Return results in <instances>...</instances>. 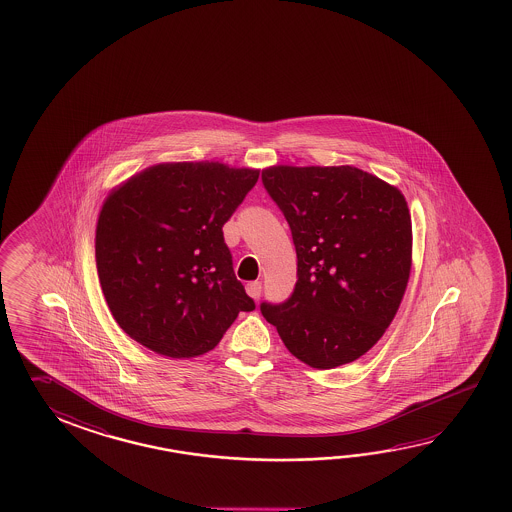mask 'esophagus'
Masks as SVG:
<instances>
[{
	"mask_svg": "<svg viewBox=\"0 0 512 512\" xmlns=\"http://www.w3.org/2000/svg\"><path fill=\"white\" fill-rule=\"evenodd\" d=\"M262 284L259 280H255V282H248L246 284V293L250 295L251 299H259L261 297Z\"/></svg>",
	"mask_w": 512,
	"mask_h": 512,
	"instance_id": "34e87169",
	"label": "esophagus"
}]
</instances>
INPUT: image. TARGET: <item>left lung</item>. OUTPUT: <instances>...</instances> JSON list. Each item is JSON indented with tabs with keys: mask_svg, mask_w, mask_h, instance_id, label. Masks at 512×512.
I'll use <instances>...</instances> for the list:
<instances>
[{
	"mask_svg": "<svg viewBox=\"0 0 512 512\" xmlns=\"http://www.w3.org/2000/svg\"><path fill=\"white\" fill-rule=\"evenodd\" d=\"M290 224L297 284L279 306L262 304L293 357L315 369L349 364L386 333L413 264L404 193L355 166L262 170Z\"/></svg>",
	"mask_w": 512,
	"mask_h": 512,
	"instance_id": "1",
	"label": "left lung"
}]
</instances>
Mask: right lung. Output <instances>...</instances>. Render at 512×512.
Masks as SVG:
<instances>
[{"instance_id": "add662e5", "label": "right lung", "mask_w": 512, "mask_h": 512, "mask_svg": "<svg viewBox=\"0 0 512 512\" xmlns=\"http://www.w3.org/2000/svg\"><path fill=\"white\" fill-rule=\"evenodd\" d=\"M257 179V168L183 161L148 166L110 190L97 217V275L128 337L163 357H199L255 309L222 226Z\"/></svg>"}]
</instances>
